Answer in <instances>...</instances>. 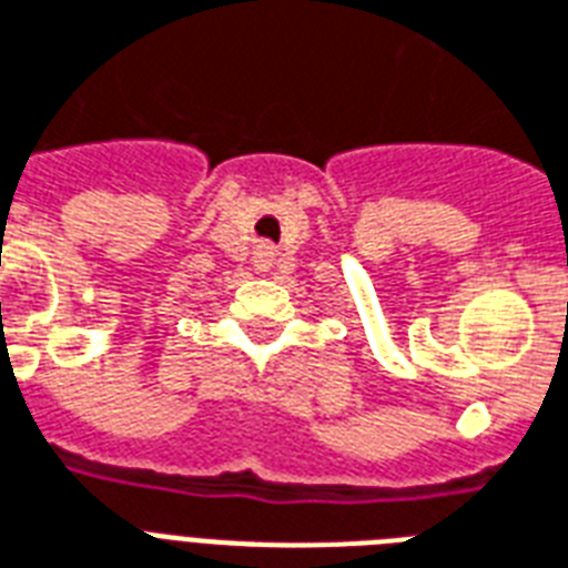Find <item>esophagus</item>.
<instances>
[{
  "label": "esophagus",
  "mask_w": 568,
  "mask_h": 568,
  "mask_svg": "<svg viewBox=\"0 0 568 568\" xmlns=\"http://www.w3.org/2000/svg\"><path fill=\"white\" fill-rule=\"evenodd\" d=\"M253 260H256V265H260V268H268L271 262H274V247H271V244H260Z\"/></svg>",
  "instance_id": "34e87169"
}]
</instances>
